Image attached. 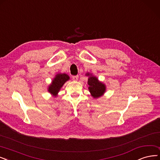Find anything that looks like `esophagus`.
I'll list each match as a JSON object with an SVG mask.
<instances>
[{
    "label": "esophagus",
    "mask_w": 160,
    "mask_h": 160,
    "mask_svg": "<svg viewBox=\"0 0 160 160\" xmlns=\"http://www.w3.org/2000/svg\"><path fill=\"white\" fill-rule=\"evenodd\" d=\"M78 78H79L78 75L73 76V78H72V79H73V81H78Z\"/></svg>",
    "instance_id": "esophagus-1"
}]
</instances>
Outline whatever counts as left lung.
Here are the masks:
<instances>
[{
    "mask_svg": "<svg viewBox=\"0 0 160 160\" xmlns=\"http://www.w3.org/2000/svg\"><path fill=\"white\" fill-rule=\"evenodd\" d=\"M86 76L88 77V89L91 93V97L94 99H97L104 94L106 91V85L99 81L97 77L89 72L86 73Z\"/></svg>",
    "mask_w": 160,
    "mask_h": 160,
    "instance_id": "1",
    "label": "left lung"
}]
</instances>
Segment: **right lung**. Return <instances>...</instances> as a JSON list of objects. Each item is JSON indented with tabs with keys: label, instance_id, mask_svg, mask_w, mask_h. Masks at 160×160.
Listing matches in <instances>:
<instances>
[{
	"label": "right lung",
	"instance_id": "add662e5",
	"mask_svg": "<svg viewBox=\"0 0 160 160\" xmlns=\"http://www.w3.org/2000/svg\"><path fill=\"white\" fill-rule=\"evenodd\" d=\"M69 76L65 73H57L52 80L51 83L47 87L48 92L52 97H57L63 85L65 84L66 82L69 81Z\"/></svg>",
	"mask_w": 160,
	"mask_h": 160
}]
</instances>
